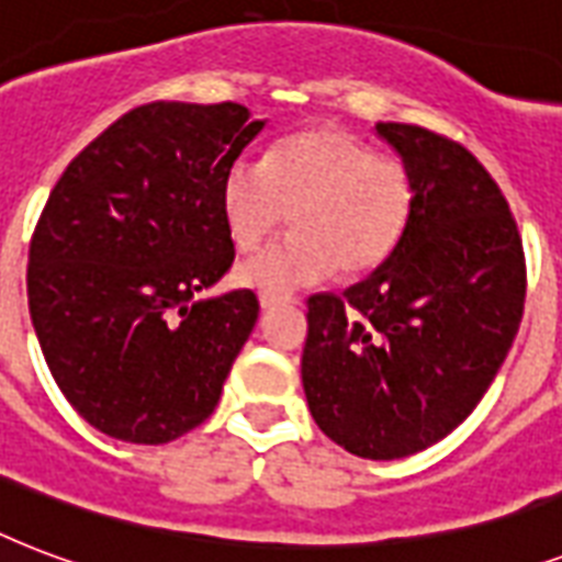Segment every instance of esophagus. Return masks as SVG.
<instances>
[{
    "mask_svg": "<svg viewBox=\"0 0 562 562\" xmlns=\"http://www.w3.org/2000/svg\"><path fill=\"white\" fill-rule=\"evenodd\" d=\"M286 302H290V299H284V295H269V293L260 295V307H263V311H272V307H278V304H286Z\"/></svg>",
    "mask_w": 562,
    "mask_h": 562,
    "instance_id": "obj_1",
    "label": "esophagus"
}]
</instances>
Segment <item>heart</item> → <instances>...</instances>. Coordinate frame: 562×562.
Masks as SVG:
<instances>
[{
	"label": "heart",
	"instance_id": "obj_1",
	"mask_svg": "<svg viewBox=\"0 0 562 562\" xmlns=\"http://www.w3.org/2000/svg\"><path fill=\"white\" fill-rule=\"evenodd\" d=\"M416 187L407 164L378 155L355 134L319 125L269 149L267 160H234L220 207L240 251H255L286 222L295 232L237 269L243 286L290 293L334 276H363L402 243Z\"/></svg>",
	"mask_w": 562,
	"mask_h": 562
}]
</instances>
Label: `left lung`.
<instances>
[{
	"mask_svg": "<svg viewBox=\"0 0 562 562\" xmlns=\"http://www.w3.org/2000/svg\"><path fill=\"white\" fill-rule=\"evenodd\" d=\"M378 134L411 169V225L360 284L307 299L302 384L325 437L398 460L484 398L519 330L528 269L510 204L467 146L407 123Z\"/></svg>",
	"mask_w": 562,
	"mask_h": 562,
	"instance_id": "left-lung-1",
	"label": "left lung"
}]
</instances>
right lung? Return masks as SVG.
Listing matches in <instances>:
<instances>
[{"label":"right lung","mask_w":562,"mask_h":562,"mask_svg":"<svg viewBox=\"0 0 562 562\" xmlns=\"http://www.w3.org/2000/svg\"><path fill=\"white\" fill-rule=\"evenodd\" d=\"M263 128L237 102H149L69 160L29 246V313L81 419L160 446L199 428L258 295L199 299L234 263L222 176Z\"/></svg>","instance_id":"obj_1"}]
</instances>
